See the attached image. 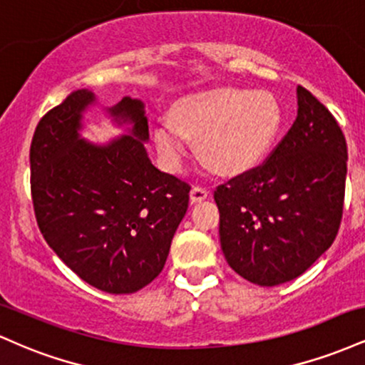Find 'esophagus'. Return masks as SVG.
I'll return each mask as SVG.
<instances>
[{
	"label": "esophagus",
	"mask_w": 365,
	"mask_h": 365,
	"mask_svg": "<svg viewBox=\"0 0 365 365\" xmlns=\"http://www.w3.org/2000/svg\"><path fill=\"white\" fill-rule=\"evenodd\" d=\"M207 195H209V190L206 187H200V185L192 187V190H190V200H192V202H200V200L207 199Z\"/></svg>",
	"instance_id": "obj_1"
}]
</instances>
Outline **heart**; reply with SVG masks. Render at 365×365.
Here are the masks:
<instances>
[{
  "instance_id": "heart-1",
  "label": "heart",
  "mask_w": 365,
  "mask_h": 365,
  "mask_svg": "<svg viewBox=\"0 0 365 365\" xmlns=\"http://www.w3.org/2000/svg\"><path fill=\"white\" fill-rule=\"evenodd\" d=\"M174 128L159 125L154 144L170 170L182 168L187 139L199 140L202 161L221 175H237L262 161L282 127L283 115L271 92L217 89L175 108Z\"/></svg>"
}]
</instances>
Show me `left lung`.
Listing matches in <instances>:
<instances>
[{
    "mask_svg": "<svg viewBox=\"0 0 365 365\" xmlns=\"http://www.w3.org/2000/svg\"><path fill=\"white\" fill-rule=\"evenodd\" d=\"M297 103V118L269 158L215 190L226 262L261 287L305 273L329 249L341 223L345 135L302 86Z\"/></svg>",
    "mask_w": 365,
    "mask_h": 365,
    "instance_id": "8db88e82",
    "label": "left lung"
}]
</instances>
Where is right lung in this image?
<instances>
[{"instance_id":"obj_1","label":"right lung","mask_w":365,"mask_h":365,"mask_svg":"<svg viewBox=\"0 0 365 365\" xmlns=\"http://www.w3.org/2000/svg\"><path fill=\"white\" fill-rule=\"evenodd\" d=\"M96 103L73 91L37 123L31 144V192L48 245L98 290L139 292L165 267L188 207L190 185L150 163L144 103L110 108L130 135L96 145L81 139L82 113Z\"/></svg>"}]
</instances>
